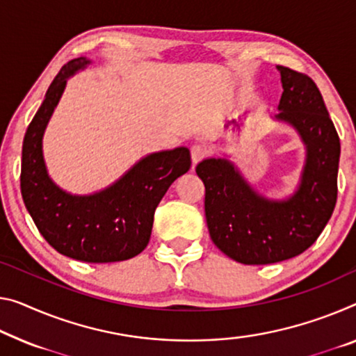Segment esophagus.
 <instances>
[{
    "mask_svg": "<svg viewBox=\"0 0 356 356\" xmlns=\"http://www.w3.org/2000/svg\"><path fill=\"white\" fill-rule=\"evenodd\" d=\"M207 156V147L204 145H194L191 147V159H193V163H199L204 157Z\"/></svg>",
    "mask_w": 356,
    "mask_h": 356,
    "instance_id": "1",
    "label": "esophagus"
}]
</instances>
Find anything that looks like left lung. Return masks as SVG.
<instances>
[{
    "label": "left lung",
    "mask_w": 356,
    "mask_h": 356,
    "mask_svg": "<svg viewBox=\"0 0 356 356\" xmlns=\"http://www.w3.org/2000/svg\"><path fill=\"white\" fill-rule=\"evenodd\" d=\"M283 94L277 121L305 145L298 191L270 200L256 193L229 159L211 157L195 167L205 184V216L213 243L248 266L294 258L312 247L334 211L341 141L318 87L307 74L277 67Z\"/></svg>",
    "instance_id": "obj_1"
}]
</instances>
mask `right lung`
Listing matches in <instances>:
<instances>
[{
    "mask_svg": "<svg viewBox=\"0 0 356 356\" xmlns=\"http://www.w3.org/2000/svg\"><path fill=\"white\" fill-rule=\"evenodd\" d=\"M90 60L78 57L62 67L26 129L22 147L20 189L38 231L60 254L84 262H118L146 248L154 211L170 184L191 167L184 146L152 152L100 193L73 195L49 178L42 135L67 79Z\"/></svg>",
    "mask_w": 356,
    "mask_h": 356,
    "instance_id": "obj_1",
    "label": "right lung"
}]
</instances>
